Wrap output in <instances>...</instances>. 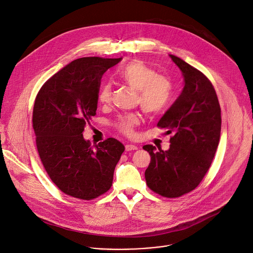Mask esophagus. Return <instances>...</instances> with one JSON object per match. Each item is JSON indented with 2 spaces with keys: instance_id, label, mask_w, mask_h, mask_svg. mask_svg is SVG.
I'll list each match as a JSON object with an SVG mask.
<instances>
[{
  "instance_id": "obj_1",
  "label": "esophagus",
  "mask_w": 253,
  "mask_h": 253,
  "mask_svg": "<svg viewBox=\"0 0 253 253\" xmlns=\"http://www.w3.org/2000/svg\"><path fill=\"white\" fill-rule=\"evenodd\" d=\"M125 149H126V151H132V150H137L138 147L133 145V144H127V145L125 146Z\"/></svg>"
}]
</instances>
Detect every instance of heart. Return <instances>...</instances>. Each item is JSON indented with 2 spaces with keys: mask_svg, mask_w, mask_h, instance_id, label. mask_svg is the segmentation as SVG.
Masks as SVG:
<instances>
[{
  "mask_svg": "<svg viewBox=\"0 0 253 253\" xmlns=\"http://www.w3.org/2000/svg\"><path fill=\"white\" fill-rule=\"evenodd\" d=\"M116 77L137 92V103L147 113H157L166 108L172 97L170 80L141 61H132L116 71ZM111 100V86L102 84L98 92V101L102 104ZM139 124L136 114L120 116L116 127L125 135H132L134 127Z\"/></svg>",
  "mask_w": 253,
  "mask_h": 253,
  "instance_id": "obj_1",
  "label": "heart"
}]
</instances>
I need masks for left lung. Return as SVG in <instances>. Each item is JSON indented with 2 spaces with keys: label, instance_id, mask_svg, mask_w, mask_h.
Here are the masks:
<instances>
[{
  "label": "left lung",
  "instance_id": "1",
  "mask_svg": "<svg viewBox=\"0 0 253 253\" xmlns=\"http://www.w3.org/2000/svg\"><path fill=\"white\" fill-rule=\"evenodd\" d=\"M169 56L184 79L181 94L157 124L173 134L171 144L166 151L153 145L143 149L151 156L145 171L148 187L175 198L195 189L208 171L220 139L221 110L208 78L182 59Z\"/></svg>",
  "mask_w": 253,
  "mask_h": 253
}]
</instances>
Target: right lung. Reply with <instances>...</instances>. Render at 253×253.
Returning <instances> with one entry per match:
<instances>
[{
	"label": "right lung",
	"instance_id": "right-lung-1",
	"mask_svg": "<svg viewBox=\"0 0 253 253\" xmlns=\"http://www.w3.org/2000/svg\"><path fill=\"white\" fill-rule=\"evenodd\" d=\"M121 60L85 57L72 61L36 97L33 128L39 156L52 181L72 197L91 200L112 186L124 145L108 138L93 148L83 131L96 115L103 74Z\"/></svg>",
	"mask_w": 253,
	"mask_h": 253
}]
</instances>
